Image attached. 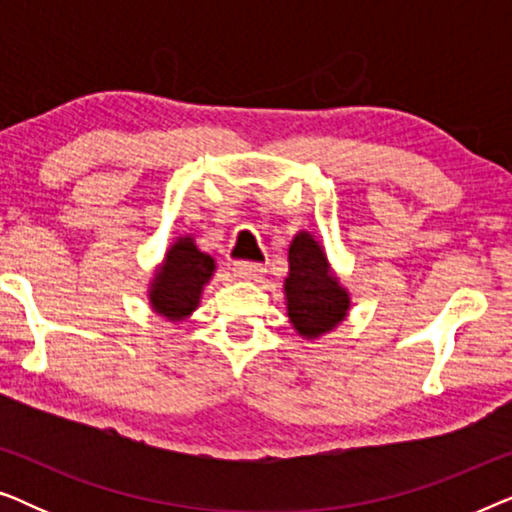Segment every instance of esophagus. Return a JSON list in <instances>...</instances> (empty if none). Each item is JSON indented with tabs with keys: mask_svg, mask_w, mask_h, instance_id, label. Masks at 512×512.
<instances>
[{
	"mask_svg": "<svg viewBox=\"0 0 512 512\" xmlns=\"http://www.w3.org/2000/svg\"><path fill=\"white\" fill-rule=\"evenodd\" d=\"M233 272H235V277H240V279H256V277H261V275H263L265 268H263L261 263L240 261V263H235Z\"/></svg>",
	"mask_w": 512,
	"mask_h": 512,
	"instance_id": "obj_1",
	"label": "esophagus"
}]
</instances>
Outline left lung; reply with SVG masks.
<instances>
[{
    "label": "left lung",
    "mask_w": 512,
    "mask_h": 512,
    "mask_svg": "<svg viewBox=\"0 0 512 512\" xmlns=\"http://www.w3.org/2000/svg\"><path fill=\"white\" fill-rule=\"evenodd\" d=\"M284 296L293 328L307 340L333 331L349 312L347 289L331 272L324 247L307 230H300L289 247Z\"/></svg>",
    "instance_id": "obj_1"
}]
</instances>
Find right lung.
I'll list each match as a JSON object with an SVG mask.
<instances>
[{"label": "right lung", "instance_id": "add662e5", "mask_svg": "<svg viewBox=\"0 0 512 512\" xmlns=\"http://www.w3.org/2000/svg\"><path fill=\"white\" fill-rule=\"evenodd\" d=\"M216 270L214 258L195 247L191 235L179 237L167 249L165 261L153 275L149 286L151 307L160 317L170 321H184L198 310L205 284Z\"/></svg>", "mask_w": 512, "mask_h": 512}]
</instances>
